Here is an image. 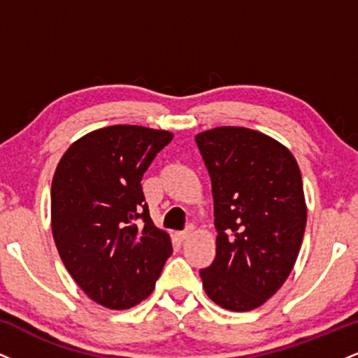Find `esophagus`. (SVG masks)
I'll return each mask as SVG.
<instances>
[{
  "instance_id": "obj_1",
  "label": "esophagus",
  "mask_w": 358,
  "mask_h": 358,
  "mask_svg": "<svg viewBox=\"0 0 358 358\" xmlns=\"http://www.w3.org/2000/svg\"><path fill=\"white\" fill-rule=\"evenodd\" d=\"M193 229H195V227H193V225H188V227L185 229V231L178 232V237H180V239L185 241V239H187V237H190L192 234H193Z\"/></svg>"
}]
</instances>
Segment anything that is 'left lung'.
Returning a JSON list of instances; mask_svg holds the SVG:
<instances>
[{
	"mask_svg": "<svg viewBox=\"0 0 358 358\" xmlns=\"http://www.w3.org/2000/svg\"><path fill=\"white\" fill-rule=\"evenodd\" d=\"M212 180L217 254L200 271L205 293L231 311L273 296L296 262L306 227L301 171L259 131L222 126L195 136Z\"/></svg>",
	"mask_w": 358,
	"mask_h": 358,
	"instance_id": "8db88e82",
	"label": "left lung"
}]
</instances>
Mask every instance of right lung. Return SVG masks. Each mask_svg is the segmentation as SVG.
<instances>
[{"label": "right lung", "mask_w": 358, "mask_h": 358, "mask_svg": "<svg viewBox=\"0 0 358 358\" xmlns=\"http://www.w3.org/2000/svg\"><path fill=\"white\" fill-rule=\"evenodd\" d=\"M173 134L143 126L92 131L65 151L52 180V234L90 299L127 310L153 293L171 256L150 217L141 178Z\"/></svg>", "instance_id": "right-lung-1"}]
</instances>
